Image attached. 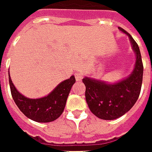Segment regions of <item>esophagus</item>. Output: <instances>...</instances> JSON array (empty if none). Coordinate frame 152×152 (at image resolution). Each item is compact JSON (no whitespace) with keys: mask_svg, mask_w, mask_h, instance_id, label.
Here are the masks:
<instances>
[{"mask_svg":"<svg viewBox=\"0 0 152 152\" xmlns=\"http://www.w3.org/2000/svg\"><path fill=\"white\" fill-rule=\"evenodd\" d=\"M75 77H76V81H80L83 79V74L80 72H77L75 73Z\"/></svg>","mask_w":152,"mask_h":152,"instance_id":"34e87169","label":"esophagus"}]
</instances>
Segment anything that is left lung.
Segmentation results:
<instances>
[{
	"instance_id": "obj_1",
	"label": "left lung",
	"mask_w": 152,
	"mask_h": 152,
	"mask_svg": "<svg viewBox=\"0 0 152 152\" xmlns=\"http://www.w3.org/2000/svg\"><path fill=\"white\" fill-rule=\"evenodd\" d=\"M119 29L129 36L136 54L133 72L126 79L113 85L88 77L83 78L88 108L95 116L103 120L118 118L130 110L139 98L142 87L143 65L139 46L130 34L122 28Z\"/></svg>"
}]
</instances>
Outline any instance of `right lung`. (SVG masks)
Masks as SVG:
<instances>
[{
	"instance_id": "add662e5",
	"label": "right lung",
	"mask_w": 152,
	"mask_h": 152,
	"mask_svg": "<svg viewBox=\"0 0 152 152\" xmlns=\"http://www.w3.org/2000/svg\"><path fill=\"white\" fill-rule=\"evenodd\" d=\"M9 81L13 101L26 116L35 122H50L56 120L63 113L68 94L76 79L72 76L69 79L61 82L48 96L39 99H30L22 95L14 87L10 76Z\"/></svg>"
}]
</instances>
